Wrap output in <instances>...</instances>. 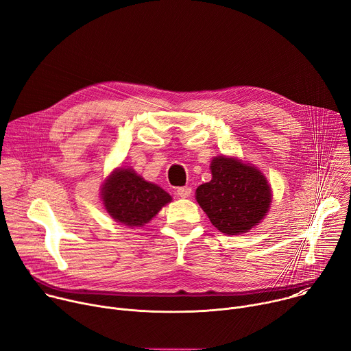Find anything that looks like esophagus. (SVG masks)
<instances>
[{
	"label": "esophagus",
	"instance_id": "esophagus-1",
	"mask_svg": "<svg viewBox=\"0 0 351 351\" xmlns=\"http://www.w3.org/2000/svg\"><path fill=\"white\" fill-rule=\"evenodd\" d=\"M176 193H178V195H179V197H182V198H186V197H189V195L191 194V187H189V186H183V187H179V189L176 190Z\"/></svg>",
	"mask_w": 351,
	"mask_h": 351
}]
</instances>
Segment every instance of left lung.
<instances>
[{
    "mask_svg": "<svg viewBox=\"0 0 351 351\" xmlns=\"http://www.w3.org/2000/svg\"><path fill=\"white\" fill-rule=\"evenodd\" d=\"M213 179L199 184L195 199L211 223L225 234H243L264 219L272 193L268 180L254 165L237 158L215 157Z\"/></svg>",
    "mask_w": 351,
    "mask_h": 351,
    "instance_id": "1",
    "label": "left lung"
}]
</instances>
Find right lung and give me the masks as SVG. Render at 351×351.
<instances>
[{"label":"right lung","instance_id":"add662e5","mask_svg":"<svg viewBox=\"0 0 351 351\" xmlns=\"http://www.w3.org/2000/svg\"><path fill=\"white\" fill-rule=\"evenodd\" d=\"M101 198L112 219L130 228L149 222L172 202L164 189L144 180L130 168H119L108 176L101 187Z\"/></svg>","mask_w":351,"mask_h":351}]
</instances>
